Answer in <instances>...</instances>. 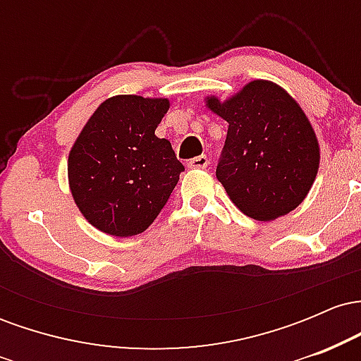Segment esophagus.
<instances>
[{
  "mask_svg": "<svg viewBox=\"0 0 361 361\" xmlns=\"http://www.w3.org/2000/svg\"><path fill=\"white\" fill-rule=\"evenodd\" d=\"M186 166L192 168V169H204L209 166V157H207L205 154L193 157V159H190L188 163H186Z\"/></svg>",
  "mask_w": 361,
  "mask_h": 361,
  "instance_id": "obj_1",
  "label": "esophagus"
}]
</instances>
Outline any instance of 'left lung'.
<instances>
[{"mask_svg":"<svg viewBox=\"0 0 361 361\" xmlns=\"http://www.w3.org/2000/svg\"><path fill=\"white\" fill-rule=\"evenodd\" d=\"M207 109L229 123L215 176L233 204L255 221L270 222L297 209L319 169V142L307 115L281 86L255 80Z\"/></svg>","mask_w":361,"mask_h":361,"instance_id":"8db88e82","label":"left lung"}]
</instances>
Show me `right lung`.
Instances as JSON below:
<instances>
[{"label": "right lung", "instance_id": "obj_1", "mask_svg": "<svg viewBox=\"0 0 361 361\" xmlns=\"http://www.w3.org/2000/svg\"><path fill=\"white\" fill-rule=\"evenodd\" d=\"M168 98L117 94L94 110L68 157L69 188L82 217L102 233L130 238L166 205L185 166L154 130Z\"/></svg>", "mask_w": 361, "mask_h": 361}]
</instances>
